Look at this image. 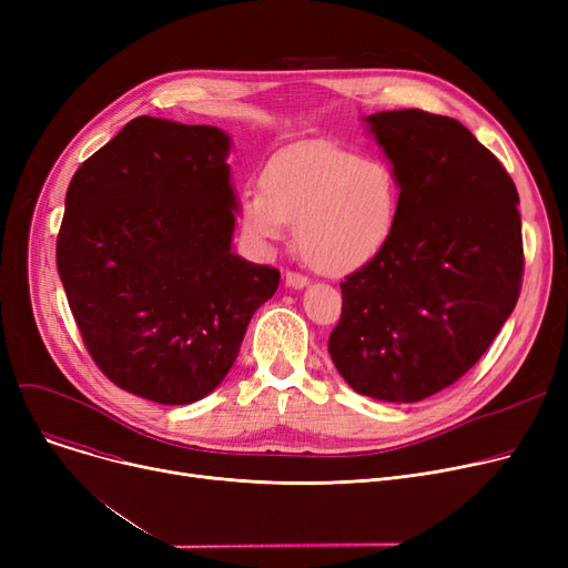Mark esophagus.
I'll return each instance as SVG.
<instances>
[{
	"label": "esophagus",
	"instance_id": "obj_1",
	"mask_svg": "<svg viewBox=\"0 0 568 568\" xmlns=\"http://www.w3.org/2000/svg\"><path fill=\"white\" fill-rule=\"evenodd\" d=\"M285 285L292 290H304L308 285V278L304 274H296V272H287L285 274Z\"/></svg>",
	"mask_w": 568,
	"mask_h": 568
}]
</instances>
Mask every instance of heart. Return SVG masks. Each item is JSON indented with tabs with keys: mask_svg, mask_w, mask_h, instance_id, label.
<instances>
[{
	"mask_svg": "<svg viewBox=\"0 0 568 568\" xmlns=\"http://www.w3.org/2000/svg\"><path fill=\"white\" fill-rule=\"evenodd\" d=\"M394 170L349 149L304 144L283 149L242 197V227L260 248L283 242L296 223V248L322 274H349L371 262L398 221Z\"/></svg>",
	"mask_w": 568,
	"mask_h": 568,
	"instance_id": "heart-1",
	"label": "heart"
}]
</instances>
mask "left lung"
I'll use <instances>...</instances> for the list:
<instances>
[{"instance_id": "8db88e82", "label": "left lung", "mask_w": 568, "mask_h": 568, "mask_svg": "<svg viewBox=\"0 0 568 568\" xmlns=\"http://www.w3.org/2000/svg\"><path fill=\"white\" fill-rule=\"evenodd\" d=\"M398 179L384 248L343 283L329 354L356 394L424 400L460 379L516 308L518 191L458 119L424 110L364 116Z\"/></svg>"}]
</instances>
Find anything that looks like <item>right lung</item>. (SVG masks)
Instances as JSON below:
<instances>
[{
  "mask_svg": "<svg viewBox=\"0 0 568 568\" xmlns=\"http://www.w3.org/2000/svg\"><path fill=\"white\" fill-rule=\"evenodd\" d=\"M216 126L135 116L73 174L57 272L82 341L119 389L212 394L281 274L232 251L239 202Z\"/></svg>",
  "mask_w": 568,
  "mask_h": 568,
  "instance_id": "1",
  "label": "right lung"
}]
</instances>
